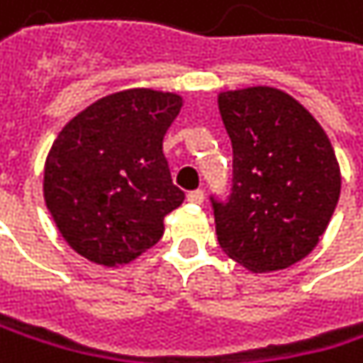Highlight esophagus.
<instances>
[{"mask_svg":"<svg viewBox=\"0 0 363 363\" xmlns=\"http://www.w3.org/2000/svg\"><path fill=\"white\" fill-rule=\"evenodd\" d=\"M188 201H190V203H194V205H201V203L205 201L203 190H192V192H188Z\"/></svg>","mask_w":363,"mask_h":363,"instance_id":"34e87169","label":"esophagus"}]
</instances>
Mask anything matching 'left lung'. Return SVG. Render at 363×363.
I'll list each match as a JSON object with an SVG mask.
<instances>
[{
  "label": "left lung",
  "instance_id": "obj_1",
  "mask_svg": "<svg viewBox=\"0 0 363 363\" xmlns=\"http://www.w3.org/2000/svg\"><path fill=\"white\" fill-rule=\"evenodd\" d=\"M218 108L233 145V188L216 201L220 248L255 274L308 257L340 196V167L325 130L276 87L222 91Z\"/></svg>",
  "mask_w": 363,
  "mask_h": 363
}]
</instances>
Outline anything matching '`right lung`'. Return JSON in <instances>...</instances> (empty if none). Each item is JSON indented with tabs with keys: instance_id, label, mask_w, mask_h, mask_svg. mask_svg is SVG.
Wrapping results in <instances>:
<instances>
[{
	"instance_id": "right-lung-1",
	"label": "right lung",
	"mask_w": 363,
	"mask_h": 363,
	"mask_svg": "<svg viewBox=\"0 0 363 363\" xmlns=\"http://www.w3.org/2000/svg\"><path fill=\"white\" fill-rule=\"evenodd\" d=\"M182 96L123 89L72 117L44 162V201L68 246L91 263L125 265L164 233L184 203L162 139Z\"/></svg>"
}]
</instances>
